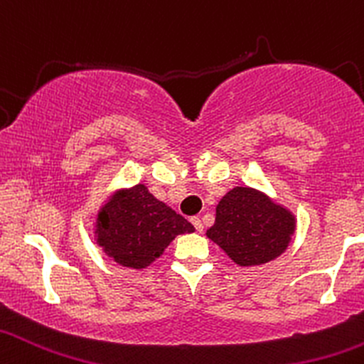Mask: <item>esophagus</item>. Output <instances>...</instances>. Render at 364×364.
Instances as JSON below:
<instances>
[{
	"label": "esophagus",
	"mask_w": 364,
	"mask_h": 364,
	"mask_svg": "<svg viewBox=\"0 0 364 364\" xmlns=\"http://www.w3.org/2000/svg\"><path fill=\"white\" fill-rule=\"evenodd\" d=\"M191 223H193L194 225V228L198 232H203V222H201V218H198V216H194V218H191Z\"/></svg>",
	"instance_id": "1"
}]
</instances>
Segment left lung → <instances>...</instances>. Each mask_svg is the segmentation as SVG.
<instances>
[{"label":"left lung","instance_id":"8db88e82","mask_svg":"<svg viewBox=\"0 0 364 364\" xmlns=\"http://www.w3.org/2000/svg\"><path fill=\"white\" fill-rule=\"evenodd\" d=\"M296 218L268 196L251 187H234L220 199L206 235L239 267L279 258L291 242Z\"/></svg>","mask_w":364,"mask_h":364}]
</instances>
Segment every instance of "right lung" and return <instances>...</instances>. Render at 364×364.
I'll list each match as a JSON object with an SVG mask.
<instances>
[{
    "label": "right lung",
    "mask_w": 364,
    "mask_h": 364,
    "mask_svg": "<svg viewBox=\"0 0 364 364\" xmlns=\"http://www.w3.org/2000/svg\"><path fill=\"white\" fill-rule=\"evenodd\" d=\"M194 227L158 201L144 183L118 191L97 213V244L118 264L134 270L149 267L168 244Z\"/></svg>",
    "instance_id": "obj_1"
}]
</instances>
